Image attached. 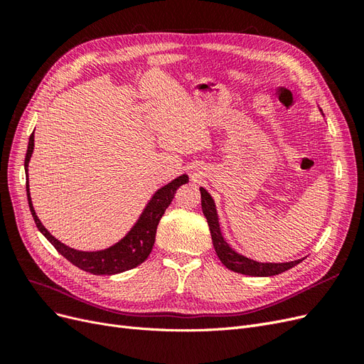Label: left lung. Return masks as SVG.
I'll use <instances>...</instances> for the list:
<instances>
[{
    "label": "left lung",
    "mask_w": 364,
    "mask_h": 364,
    "mask_svg": "<svg viewBox=\"0 0 364 364\" xmlns=\"http://www.w3.org/2000/svg\"><path fill=\"white\" fill-rule=\"evenodd\" d=\"M200 196H202V211H203V215L206 217L209 230H211L213 245L217 252V257L229 270L241 273V274H249V277H274V274H279L285 270L297 266V264L302 261V259H296L290 262H258L240 255V253H237L226 243L222 232H220L218 215L215 211V203L213 200V197L209 196V193L205 188H200Z\"/></svg>",
    "instance_id": "8db88e82"
}]
</instances>
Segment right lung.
<instances>
[{
	"mask_svg": "<svg viewBox=\"0 0 364 364\" xmlns=\"http://www.w3.org/2000/svg\"><path fill=\"white\" fill-rule=\"evenodd\" d=\"M33 147H35V134H31L28 138V147H27L26 162H24L26 174H27L28 206L38 229L41 230L42 235L54 246V249H56L60 255H63L70 262H73L75 267H79L85 272H90L92 274H117V273L134 269L139 266L141 262H144L150 255L153 245H155L156 229H158L161 217L164 215L165 209H167L168 205L171 203L176 190H178L181 185L188 182V176L186 174L179 176L178 179L164 185L162 188H159L155 194H153L150 202L144 208V211H142V214L139 215L138 222L129 230V234L123 240H119L118 243L103 250L82 252V250H75L65 246L58 238H54L46 229V226L41 223V220L35 213V208H33L31 197H30V188H28V162L31 158Z\"/></svg>",
	"mask_w": 364,
	"mask_h": 364,
	"instance_id": "obj_1",
	"label": "right lung"
}]
</instances>
